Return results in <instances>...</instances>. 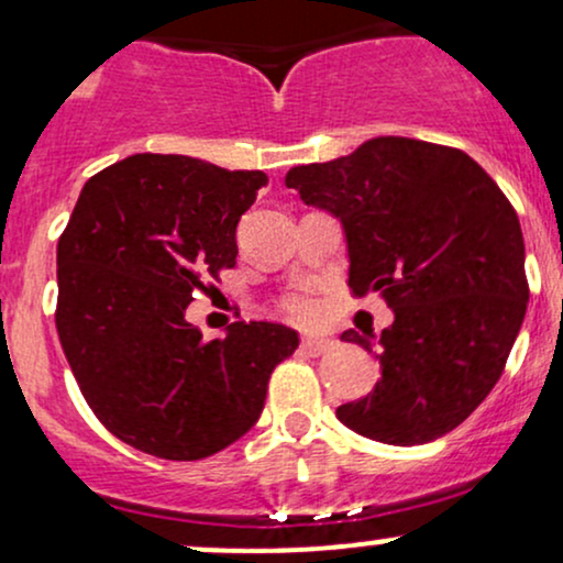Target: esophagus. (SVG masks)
<instances>
[{"label": "esophagus", "mask_w": 563, "mask_h": 563, "mask_svg": "<svg viewBox=\"0 0 563 563\" xmlns=\"http://www.w3.org/2000/svg\"><path fill=\"white\" fill-rule=\"evenodd\" d=\"M299 346H301V352L309 354V357H320V354H325L328 349H331V341L318 339V335H303Z\"/></svg>", "instance_id": "34e87169"}]
</instances>
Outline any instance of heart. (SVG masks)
I'll return each mask as SVG.
<instances>
[{
  "instance_id": "b5f03b06",
  "label": "heart",
  "mask_w": 563,
  "mask_h": 563,
  "mask_svg": "<svg viewBox=\"0 0 563 563\" xmlns=\"http://www.w3.org/2000/svg\"><path fill=\"white\" fill-rule=\"evenodd\" d=\"M280 309L288 314V318L309 322L318 314V301L309 294H286L280 299Z\"/></svg>"
}]
</instances>
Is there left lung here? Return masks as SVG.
I'll return each instance as SVG.
<instances>
[{"instance_id":"1","label":"left lung","mask_w":563,"mask_h":563,"mask_svg":"<svg viewBox=\"0 0 563 563\" xmlns=\"http://www.w3.org/2000/svg\"><path fill=\"white\" fill-rule=\"evenodd\" d=\"M286 185L341 219L349 288L394 309L380 380L339 421L399 448L450 434L503 376L527 312L525 235L506 192L457 147L410 137L296 166ZM341 339L373 352L371 335Z\"/></svg>"}]
</instances>
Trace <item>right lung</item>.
Segmentation results:
<instances>
[{"mask_svg":"<svg viewBox=\"0 0 563 563\" xmlns=\"http://www.w3.org/2000/svg\"><path fill=\"white\" fill-rule=\"evenodd\" d=\"M187 156L137 153L87 179L57 241L55 325L97 421L164 461H200L260 418L269 376L299 346L267 320L203 339L196 290L235 267L238 222L267 185Z\"/></svg>","mask_w":563,"mask_h":563,"instance_id":"right-lung-1","label":"right lung"}]
</instances>
